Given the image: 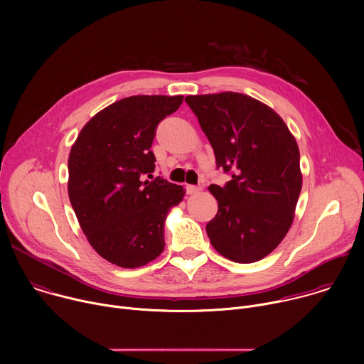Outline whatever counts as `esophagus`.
Segmentation results:
<instances>
[{
	"mask_svg": "<svg viewBox=\"0 0 364 364\" xmlns=\"http://www.w3.org/2000/svg\"><path fill=\"white\" fill-rule=\"evenodd\" d=\"M200 190H201L200 186H186V193H187V194H196V193H198Z\"/></svg>",
	"mask_w": 364,
	"mask_h": 364,
	"instance_id": "obj_1",
	"label": "esophagus"
}]
</instances>
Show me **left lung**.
<instances>
[{"instance_id": "obj_1", "label": "left lung", "mask_w": 364, "mask_h": 364, "mask_svg": "<svg viewBox=\"0 0 364 364\" xmlns=\"http://www.w3.org/2000/svg\"><path fill=\"white\" fill-rule=\"evenodd\" d=\"M186 102L213 146L218 168L232 176L223 187H209L219 210L207 236L233 262L261 261L294 220L302 187L296 141L274 109L247 95H194Z\"/></svg>"}]
</instances>
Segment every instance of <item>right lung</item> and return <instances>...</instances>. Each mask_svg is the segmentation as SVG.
<instances>
[{"instance_id":"1","label":"right lung","mask_w":364,"mask_h":364,"mask_svg":"<svg viewBox=\"0 0 364 364\" xmlns=\"http://www.w3.org/2000/svg\"><path fill=\"white\" fill-rule=\"evenodd\" d=\"M183 96L138 95L97 112L69 155L68 191L92 247L121 268H139L164 250V222L181 186L152 177L155 129ZM146 175L150 180L145 181Z\"/></svg>"}]
</instances>
